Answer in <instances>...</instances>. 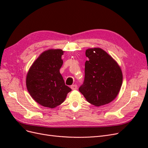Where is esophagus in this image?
Here are the masks:
<instances>
[{
    "instance_id": "34e87169",
    "label": "esophagus",
    "mask_w": 148,
    "mask_h": 148,
    "mask_svg": "<svg viewBox=\"0 0 148 148\" xmlns=\"http://www.w3.org/2000/svg\"><path fill=\"white\" fill-rule=\"evenodd\" d=\"M71 88L72 90H76V89H77L78 86L77 84H73V85H72V86H71Z\"/></svg>"
}]
</instances>
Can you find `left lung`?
Wrapping results in <instances>:
<instances>
[{
    "label": "left lung",
    "mask_w": 148,
    "mask_h": 148,
    "mask_svg": "<svg viewBox=\"0 0 148 148\" xmlns=\"http://www.w3.org/2000/svg\"><path fill=\"white\" fill-rule=\"evenodd\" d=\"M84 81L79 91L90 104L99 107L114 100L123 82L122 71L112 57L99 47L86 49Z\"/></svg>",
    "instance_id": "1"
}]
</instances>
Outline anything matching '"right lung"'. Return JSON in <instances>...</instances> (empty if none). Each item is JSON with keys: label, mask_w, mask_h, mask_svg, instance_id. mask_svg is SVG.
I'll use <instances>...</instances> for the list:
<instances>
[{"label": "right lung", "mask_w": 148, "mask_h": 148, "mask_svg": "<svg viewBox=\"0 0 148 148\" xmlns=\"http://www.w3.org/2000/svg\"><path fill=\"white\" fill-rule=\"evenodd\" d=\"M64 52L59 49L44 51L31 65L26 75V84L29 95L45 107L52 109L60 105L71 91L60 73Z\"/></svg>", "instance_id": "right-lung-1"}]
</instances>
